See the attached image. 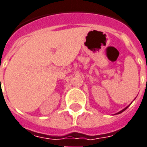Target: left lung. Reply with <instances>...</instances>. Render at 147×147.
Here are the masks:
<instances>
[{
	"label": "left lung",
	"instance_id": "obj_1",
	"mask_svg": "<svg viewBox=\"0 0 147 147\" xmlns=\"http://www.w3.org/2000/svg\"><path fill=\"white\" fill-rule=\"evenodd\" d=\"M129 105H128V106H129ZM128 106H127L126 108H124V109H122L121 111H119V112H118V113H116V114H117V115H118V114H121V112H123V111H125V110H126V109H127V107H128Z\"/></svg>",
	"mask_w": 147,
	"mask_h": 147
}]
</instances>
